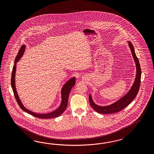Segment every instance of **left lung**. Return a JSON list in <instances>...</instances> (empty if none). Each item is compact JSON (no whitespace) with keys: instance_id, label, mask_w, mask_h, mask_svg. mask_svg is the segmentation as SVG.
Returning a JSON list of instances; mask_svg holds the SVG:
<instances>
[{"instance_id":"left-lung-1","label":"left lung","mask_w":154,"mask_h":154,"mask_svg":"<svg viewBox=\"0 0 154 154\" xmlns=\"http://www.w3.org/2000/svg\"><path fill=\"white\" fill-rule=\"evenodd\" d=\"M129 46L130 47L131 54L133 56L134 60L135 61L136 68H137V75H136L135 81L133 84V85L132 86L129 91L124 97H123L116 102L107 106L100 107V106H97L93 102L91 97L90 95L89 96L90 104L94 109L98 113H102V114H110V113L119 112L126 107V106H128L133 100V99L135 98V97L138 94L140 89V85L141 68L140 66L139 60L135 55L134 47L131 42H129Z\"/></svg>"}]
</instances>
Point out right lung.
<instances>
[{
	"label": "right lung",
	"mask_w": 154,
	"mask_h": 154,
	"mask_svg": "<svg viewBox=\"0 0 154 154\" xmlns=\"http://www.w3.org/2000/svg\"><path fill=\"white\" fill-rule=\"evenodd\" d=\"M25 46L24 45H23L22 46L20 47L19 52L17 53V55L16 57V59L14 60V64L13 67L12 69V75H11V86L14 91V98L16 100V102L18 103L20 107L21 108L23 111L27 112L29 114L32 115L33 116L39 118V119H51V118H54L56 117L59 116L61 115L64 111H65V109L67 107L68 104V97L70 93L71 89L74 86L75 82V78H73L70 80H69L66 84L64 85L63 86L62 90H61V98H62V101H61V104L60 106L56 111L54 112L49 113H46V114H38L35 113L34 112L30 111L27 109H26L24 107L23 105L21 102L20 100L19 99L18 95L17 94V91L15 88V84H14V76H15V71H16V63L17 61L19 60L20 58L22 56L23 54V52L25 50Z\"/></svg>",
	"instance_id": "1"
}]
</instances>
